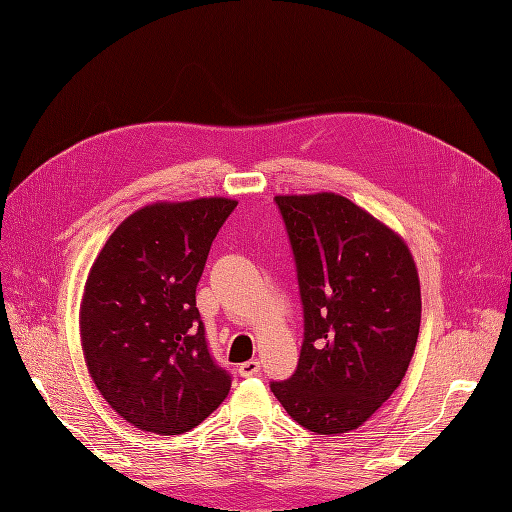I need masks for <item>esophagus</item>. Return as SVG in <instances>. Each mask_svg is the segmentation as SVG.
<instances>
[{
    "instance_id": "1",
    "label": "esophagus",
    "mask_w": 512,
    "mask_h": 512,
    "mask_svg": "<svg viewBox=\"0 0 512 512\" xmlns=\"http://www.w3.org/2000/svg\"><path fill=\"white\" fill-rule=\"evenodd\" d=\"M258 371H260V361L258 359H250V361H245V363L239 365V374L243 378H252V376L258 374Z\"/></svg>"
}]
</instances>
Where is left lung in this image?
<instances>
[{
  "label": "left lung",
  "instance_id": "left-lung-1",
  "mask_svg": "<svg viewBox=\"0 0 512 512\" xmlns=\"http://www.w3.org/2000/svg\"><path fill=\"white\" fill-rule=\"evenodd\" d=\"M303 303L299 365L273 395L305 429L361 427L404 380L421 329V284L397 232L333 194L275 196Z\"/></svg>",
  "mask_w": 512,
  "mask_h": 512
}]
</instances>
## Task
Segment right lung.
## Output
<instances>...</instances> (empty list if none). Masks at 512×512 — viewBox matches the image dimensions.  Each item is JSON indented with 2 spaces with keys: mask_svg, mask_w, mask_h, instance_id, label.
<instances>
[{
  "mask_svg": "<svg viewBox=\"0 0 512 512\" xmlns=\"http://www.w3.org/2000/svg\"><path fill=\"white\" fill-rule=\"evenodd\" d=\"M237 200L153 203L123 220L98 254L81 301L89 376L123 421L179 436L230 391L213 361L196 286Z\"/></svg>",
  "mask_w": 512,
  "mask_h": 512,
  "instance_id": "right-lung-1",
  "label": "right lung"
}]
</instances>
